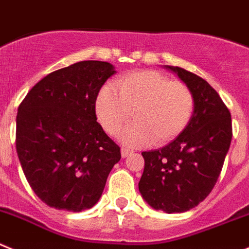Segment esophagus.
Returning <instances> with one entry per match:
<instances>
[{"mask_svg":"<svg viewBox=\"0 0 249 249\" xmlns=\"http://www.w3.org/2000/svg\"><path fill=\"white\" fill-rule=\"evenodd\" d=\"M130 154H133V150L129 149V147H122V156L123 158H126Z\"/></svg>","mask_w":249,"mask_h":249,"instance_id":"34e87169","label":"esophagus"}]
</instances>
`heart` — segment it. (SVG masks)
Returning <instances> with one entry per match:
<instances>
[{
	"label": "heart",
	"instance_id": "1",
	"mask_svg": "<svg viewBox=\"0 0 249 249\" xmlns=\"http://www.w3.org/2000/svg\"><path fill=\"white\" fill-rule=\"evenodd\" d=\"M194 95L180 80H170L156 71L127 73L107 86L97 98L95 111L104 130L119 133L131 118L135 122L125 129L122 140L130 145L149 144L154 139L165 144L187 126L194 111Z\"/></svg>",
	"mask_w": 249,
	"mask_h": 249
}]
</instances>
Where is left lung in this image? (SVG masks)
Returning a JSON list of instances; mask_svg holds the SVG:
<instances>
[{
  "label": "left lung",
  "mask_w": 249,
  "mask_h": 249,
  "mask_svg": "<svg viewBox=\"0 0 249 249\" xmlns=\"http://www.w3.org/2000/svg\"><path fill=\"white\" fill-rule=\"evenodd\" d=\"M166 68L192 91L194 113L170 144L142 152L145 167L139 191L152 208L180 213L202 202L216 185L232 140V120L205 79L180 67Z\"/></svg>",
  "instance_id": "1"
}]
</instances>
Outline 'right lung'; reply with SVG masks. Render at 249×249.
Listing matches in <instances>:
<instances>
[{
    "instance_id": "1",
    "label": "right lung",
    "mask_w": 249,
    "mask_h": 249,
    "mask_svg": "<svg viewBox=\"0 0 249 249\" xmlns=\"http://www.w3.org/2000/svg\"><path fill=\"white\" fill-rule=\"evenodd\" d=\"M115 73L108 62H78L39 80L18 107L17 155L30 186L49 207H93L122 158L95 114L98 93Z\"/></svg>"
}]
</instances>
